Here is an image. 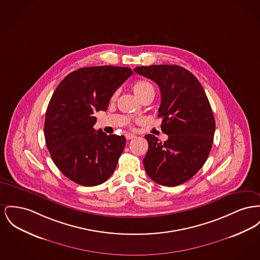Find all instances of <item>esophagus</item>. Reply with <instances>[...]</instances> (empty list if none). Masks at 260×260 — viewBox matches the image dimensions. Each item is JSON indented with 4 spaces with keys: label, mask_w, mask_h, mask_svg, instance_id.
Listing matches in <instances>:
<instances>
[{
    "label": "esophagus",
    "mask_w": 260,
    "mask_h": 260,
    "mask_svg": "<svg viewBox=\"0 0 260 260\" xmlns=\"http://www.w3.org/2000/svg\"><path fill=\"white\" fill-rule=\"evenodd\" d=\"M136 138V136H135V135H133V134H126V135H125V138H126L127 140L133 139V138Z\"/></svg>",
    "instance_id": "34e87169"
}]
</instances>
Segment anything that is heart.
I'll use <instances>...</instances> for the list:
<instances>
[{
  "mask_svg": "<svg viewBox=\"0 0 260 260\" xmlns=\"http://www.w3.org/2000/svg\"><path fill=\"white\" fill-rule=\"evenodd\" d=\"M133 90L140 99L148 94H154V87L152 84L145 79H138L133 84ZM116 97V93L113 95V99Z\"/></svg>",
  "mask_w": 260,
  "mask_h": 260,
  "instance_id": "obj_1",
  "label": "heart"
}]
</instances>
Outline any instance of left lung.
Instances as JSON below:
<instances>
[{
	"label": "left lung",
	"mask_w": 260,
	"mask_h": 260,
	"mask_svg": "<svg viewBox=\"0 0 260 260\" xmlns=\"http://www.w3.org/2000/svg\"><path fill=\"white\" fill-rule=\"evenodd\" d=\"M138 75L152 79L161 91L158 117L168 136L164 142L146 135L144 169L155 183L177 186L191 179L206 162L215 133L213 112L198 78L177 64L138 67Z\"/></svg>",
	"instance_id": "1"
}]
</instances>
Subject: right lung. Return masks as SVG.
<instances>
[{
	"mask_svg": "<svg viewBox=\"0 0 260 260\" xmlns=\"http://www.w3.org/2000/svg\"><path fill=\"white\" fill-rule=\"evenodd\" d=\"M132 75L124 67L81 68L64 77L53 93L44 122L47 148L73 182L94 186L114 173L125 138L95 131L94 114L107 110L113 94Z\"/></svg>",
	"mask_w": 260,
	"mask_h": 260,
	"instance_id": "add662e5",
	"label": "right lung"
}]
</instances>
